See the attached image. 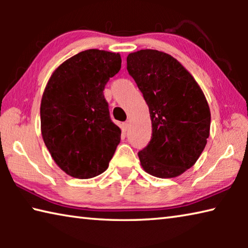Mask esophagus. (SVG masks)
<instances>
[{
    "label": "esophagus",
    "instance_id": "34e87169",
    "mask_svg": "<svg viewBox=\"0 0 248 248\" xmlns=\"http://www.w3.org/2000/svg\"><path fill=\"white\" fill-rule=\"evenodd\" d=\"M129 128H130V124H129V121H127V123H124L123 124V131H127V130H129Z\"/></svg>",
    "mask_w": 248,
    "mask_h": 248
}]
</instances>
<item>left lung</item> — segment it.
Returning <instances> with one entry per match:
<instances>
[{"label": "left lung", "instance_id": "8db88e82", "mask_svg": "<svg viewBox=\"0 0 248 248\" xmlns=\"http://www.w3.org/2000/svg\"><path fill=\"white\" fill-rule=\"evenodd\" d=\"M127 70L148 104L152 139L139 155L158 178L182 175L202 153L210 136L209 104L199 84L174 57L153 49L127 57Z\"/></svg>", "mask_w": 248, "mask_h": 248}]
</instances>
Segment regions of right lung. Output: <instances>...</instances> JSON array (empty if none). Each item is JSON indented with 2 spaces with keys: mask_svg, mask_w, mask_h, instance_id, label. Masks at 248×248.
Here are the masks:
<instances>
[{
  "mask_svg": "<svg viewBox=\"0 0 248 248\" xmlns=\"http://www.w3.org/2000/svg\"><path fill=\"white\" fill-rule=\"evenodd\" d=\"M119 53L89 49L53 71L40 104V129L53 161L65 174L89 179L108 169L121 130L110 120L103 91L119 72Z\"/></svg>",
  "mask_w": 248,
  "mask_h": 248,
  "instance_id": "right-lung-1",
  "label": "right lung"
}]
</instances>
